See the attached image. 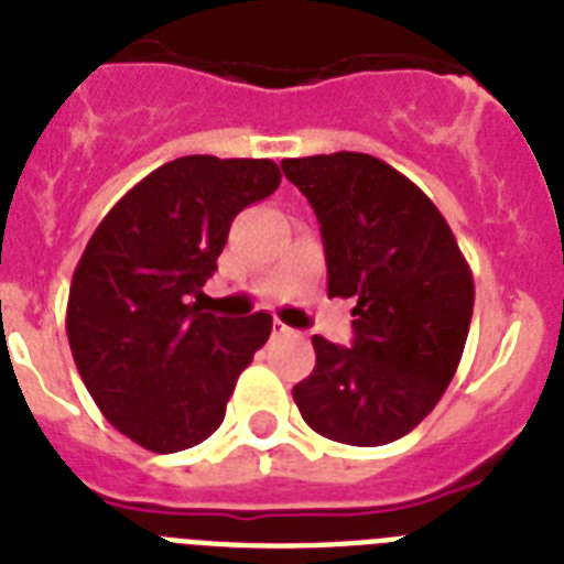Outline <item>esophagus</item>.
<instances>
[{"label":"esophagus","instance_id":"34e87169","mask_svg":"<svg viewBox=\"0 0 564 564\" xmlns=\"http://www.w3.org/2000/svg\"><path fill=\"white\" fill-rule=\"evenodd\" d=\"M272 333H274V336H290V333H292V327H286V324H283V322H278V318H274V324H272Z\"/></svg>","mask_w":564,"mask_h":564}]
</instances>
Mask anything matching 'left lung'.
I'll return each mask as SVG.
<instances>
[{"label": "left lung", "mask_w": 564, "mask_h": 564, "mask_svg": "<svg viewBox=\"0 0 564 564\" xmlns=\"http://www.w3.org/2000/svg\"><path fill=\"white\" fill-rule=\"evenodd\" d=\"M322 226L327 295L354 297V345L315 336L292 388L306 425L347 446L400 441L441 402L464 356L475 283L434 203L368 153L283 159Z\"/></svg>", "instance_id": "obj_1"}]
</instances>
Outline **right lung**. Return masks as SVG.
<instances>
[{
  "label": "right lung",
  "mask_w": 564,
  "mask_h": 564,
  "mask_svg": "<svg viewBox=\"0 0 564 564\" xmlns=\"http://www.w3.org/2000/svg\"><path fill=\"white\" fill-rule=\"evenodd\" d=\"M281 185L269 159L182 155L100 219L72 278L68 347L118 432L171 455L208 441L272 315L219 318L199 295L242 208Z\"/></svg>",
  "instance_id": "obj_1"
}]
</instances>
